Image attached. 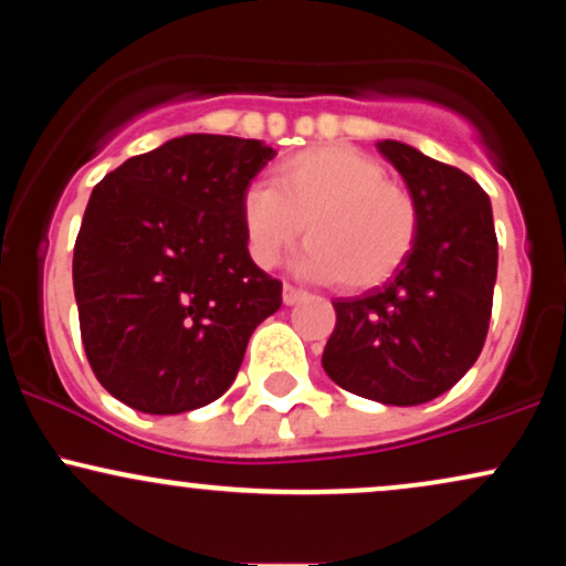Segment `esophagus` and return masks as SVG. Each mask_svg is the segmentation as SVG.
<instances>
[{
  "label": "esophagus",
  "mask_w": 566,
  "mask_h": 566,
  "mask_svg": "<svg viewBox=\"0 0 566 566\" xmlns=\"http://www.w3.org/2000/svg\"><path fill=\"white\" fill-rule=\"evenodd\" d=\"M303 297H305V292H303V290L292 287V284H284V290H282V301H284V305H295V303H301Z\"/></svg>",
  "instance_id": "esophagus-1"
}]
</instances>
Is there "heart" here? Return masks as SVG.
I'll return each instance as SVG.
<instances>
[{
	"label": "heart",
	"mask_w": 566,
	"mask_h": 566,
	"mask_svg": "<svg viewBox=\"0 0 566 566\" xmlns=\"http://www.w3.org/2000/svg\"><path fill=\"white\" fill-rule=\"evenodd\" d=\"M303 226L308 247L297 269L365 290L386 282L412 252L418 205L378 159L329 143L279 161L271 186L250 188L242 199L247 250L263 269L279 263Z\"/></svg>",
	"instance_id": "heart-1"
}]
</instances>
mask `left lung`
Masks as SVG:
<instances>
[{"label": "left lung", "instance_id": "left-lung-1", "mask_svg": "<svg viewBox=\"0 0 566 566\" xmlns=\"http://www.w3.org/2000/svg\"><path fill=\"white\" fill-rule=\"evenodd\" d=\"M378 151L418 205V237L394 279L361 297H337L324 373L380 405H426L463 378L490 327L497 237L484 188L463 170L399 140Z\"/></svg>", "mask_w": 566, "mask_h": 566}]
</instances>
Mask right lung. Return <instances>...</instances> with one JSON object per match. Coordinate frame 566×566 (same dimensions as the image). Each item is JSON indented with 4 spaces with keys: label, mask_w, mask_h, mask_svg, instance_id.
Returning a JSON list of instances; mask_svg holds the SVG:
<instances>
[{
    "label": "right lung",
    "mask_w": 566,
    "mask_h": 566,
    "mask_svg": "<svg viewBox=\"0 0 566 566\" xmlns=\"http://www.w3.org/2000/svg\"><path fill=\"white\" fill-rule=\"evenodd\" d=\"M276 157L261 140L193 133L93 188L74 247L84 354L114 399L180 415L229 391L282 282L255 265L242 199Z\"/></svg>",
    "instance_id": "add662e5"
}]
</instances>
